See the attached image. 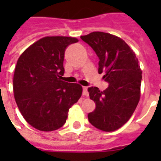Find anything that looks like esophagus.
<instances>
[{"label": "esophagus", "mask_w": 161, "mask_h": 161, "mask_svg": "<svg viewBox=\"0 0 161 161\" xmlns=\"http://www.w3.org/2000/svg\"><path fill=\"white\" fill-rule=\"evenodd\" d=\"M83 95L84 96H88L89 95V92H88V87H83Z\"/></svg>", "instance_id": "34e87169"}]
</instances>
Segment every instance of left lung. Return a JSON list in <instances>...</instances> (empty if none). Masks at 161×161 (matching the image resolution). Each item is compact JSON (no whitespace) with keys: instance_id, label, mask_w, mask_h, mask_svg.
Here are the masks:
<instances>
[{"instance_id":"1","label":"left lung","mask_w":161,"mask_h":161,"mask_svg":"<svg viewBox=\"0 0 161 161\" xmlns=\"http://www.w3.org/2000/svg\"><path fill=\"white\" fill-rule=\"evenodd\" d=\"M99 58L98 73L109 83L104 91L89 87L96 108L89 113V123L103 131L123 126L133 114L140 98L142 71L133 50L119 37L95 31L80 36Z\"/></svg>"}]
</instances>
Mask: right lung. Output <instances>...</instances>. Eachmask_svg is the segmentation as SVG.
I'll return each mask as SVG.
<instances>
[{
	"instance_id": "add662e5",
	"label": "right lung",
	"mask_w": 161,
	"mask_h": 161,
	"mask_svg": "<svg viewBox=\"0 0 161 161\" xmlns=\"http://www.w3.org/2000/svg\"><path fill=\"white\" fill-rule=\"evenodd\" d=\"M76 42L72 37H44L18 58L13 81L14 98L25 120L37 130L60 128L69 109L81 97V85L61 80L65 49Z\"/></svg>"
}]
</instances>
